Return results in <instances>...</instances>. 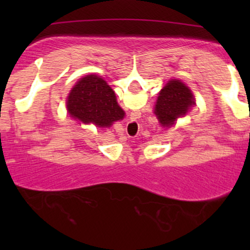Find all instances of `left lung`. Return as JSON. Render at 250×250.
Instances as JSON below:
<instances>
[{
    "instance_id": "8db88e82",
    "label": "left lung",
    "mask_w": 250,
    "mask_h": 250,
    "mask_svg": "<svg viewBox=\"0 0 250 250\" xmlns=\"http://www.w3.org/2000/svg\"><path fill=\"white\" fill-rule=\"evenodd\" d=\"M194 105L195 99L189 87L173 79L159 93L154 113L162 127L170 128L177 119L187 115Z\"/></svg>"
}]
</instances>
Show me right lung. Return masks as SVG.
Returning a JSON list of instances; mask_svg holds the SVG:
<instances>
[{"label": "right lung", "instance_id": "add662e5", "mask_svg": "<svg viewBox=\"0 0 250 250\" xmlns=\"http://www.w3.org/2000/svg\"><path fill=\"white\" fill-rule=\"evenodd\" d=\"M68 113L74 119L96 127H110L125 117V111L116 101L114 90L102 77L87 75L80 79L67 100Z\"/></svg>", "mask_w": 250, "mask_h": 250}]
</instances>
